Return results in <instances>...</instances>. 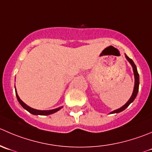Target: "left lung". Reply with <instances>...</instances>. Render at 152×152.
Wrapping results in <instances>:
<instances>
[{
    "label": "left lung",
    "instance_id": "left-lung-1",
    "mask_svg": "<svg viewBox=\"0 0 152 152\" xmlns=\"http://www.w3.org/2000/svg\"><path fill=\"white\" fill-rule=\"evenodd\" d=\"M126 59L129 61V62L131 64L132 68H133L134 75V91H133V93H132V96L130 97V99H129V101H128L127 102L124 104V105L122 106V107H120V108L117 109V110H113V111L110 112V113H120V112H122L123 110H124L126 107H129V105L131 104V103L133 102V101L135 99L137 95L138 91H139L140 78H139V74H138V72H137V69L136 65H135V64L134 63V61H132V59H131L130 58H129V57H128L126 55Z\"/></svg>",
    "mask_w": 152,
    "mask_h": 152
}]
</instances>
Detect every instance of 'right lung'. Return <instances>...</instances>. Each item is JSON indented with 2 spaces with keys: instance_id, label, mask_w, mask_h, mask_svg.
Here are the masks:
<instances>
[{
  "instance_id": "right-lung-1",
  "label": "right lung",
  "mask_w": 152,
  "mask_h": 152,
  "mask_svg": "<svg viewBox=\"0 0 152 152\" xmlns=\"http://www.w3.org/2000/svg\"><path fill=\"white\" fill-rule=\"evenodd\" d=\"M15 94H16V97H17V99L18 101V102L20 103V105L25 109V110H27L28 112H29L30 113L33 114V115H44V116H47V115H50V114H53V113H56L58 110H59L60 109H61L63 107V106L59 107H57V108L55 109H52V110H37V109H34L32 107H29L28 106L27 104H25L23 101L20 99V97L18 96L17 94V91H16V88H15Z\"/></svg>"
}]
</instances>
